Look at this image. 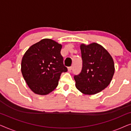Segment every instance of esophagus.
<instances>
[{
	"label": "esophagus",
	"mask_w": 131,
	"mask_h": 131,
	"mask_svg": "<svg viewBox=\"0 0 131 131\" xmlns=\"http://www.w3.org/2000/svg\"><path fill=\"white\" fill-rule=\"evenodd\" d=\"M72 69H73V67H70L68 68V71H69V72H71V70H72Z\"/></svg>",
	"instance_id": "obj_1"
}]
</instances>
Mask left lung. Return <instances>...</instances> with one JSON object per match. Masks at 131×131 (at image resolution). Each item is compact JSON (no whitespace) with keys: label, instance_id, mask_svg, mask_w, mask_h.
Returning <instances> with one entry per match:
<instances>
[{"label":"left lung","instance_id":"8db88e82","mask_svg":"<svg viewBox=\"0 0 131 131\" xmlns=\"http://www.w3.org/2000/svg\"><path fill=\"white\" fill-rule=\"evenodd\" d=\"M82 59V71L75 75L76 87L85 95H94L108 86L114 73L112 56L96 43L80 46Z\"/></svg>","mask_w":131,"mask_h":131}]
</instances>
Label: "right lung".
Returning <instances> with one entry per match:
<instances>
[{
	"mask_svg": "<svg viewBox=\"0 0 131 131\" xmlns=\"http://www.w3.org/2000/svg\"><path fill=\"white\" fill-rule=\"evenodd\" d=\"M62 45L50 39H44L33 45L21 61V73L30 89L44 95L58 85L62 72L67 71L61 55Z\"/></svg>",
	"mask_w": 131,
	"mask_h": 131,
	"instance_id": "add662e5",
	"label": "right lung"
}]
</instances>
